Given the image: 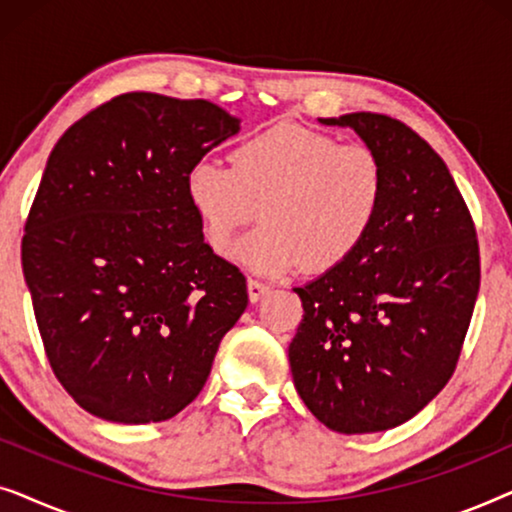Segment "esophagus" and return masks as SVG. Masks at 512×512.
<instances>
[{"label": "esophagus", "instance_id": "1", "mask_svg": "<svg viewBox=\"0 0 512 512\" xmlns=\"http://www.w3.org/2000/svg\"><path fill=\"white\" fill-rule=\"evenodd\" d=\"M247 291H249V300L251 303H258L263 296H268L270 286L265 282H258V279H249L247 282Z\"/></svg>", "mask_w": 512, "mask_h": 512}]
</instances>
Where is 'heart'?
<instances>
[{
    "label": "heart",
    "instance_id": "obj_1",
    "mask_svg": "<svg viewBox=\"0 0 512 512\" xmlns=\"http://www.w3.org/2000/svg\"><path fill=\"white\" fill-rule=\"evenodd\" d=\"M184 191L209 249L223 254L237 230L261 214L265 223L235 249L237 263L261 275H286L305 263L326 272L347 263L373 233L387 170L366 144H340L328 132L282 121L244 137L230 165L193 163Z\"/></svg>",
    "mask_w": 512,
    "mask_h": 512
}]
</instances>
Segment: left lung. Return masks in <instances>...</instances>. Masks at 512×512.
I'll return each mask as SVG.
<instances>
[{"mask_svg":"<svg viewBox=\"0 0 512 512\" xmlns=\"http://www.w3.org/2000/svg\"><path fill=\"white\" fill-rule=\"evenodd\" d=\"M352 128L387 170L373 233L338 268L293 289L303 321L289 345L293 384L338 433L408 422L457 368L480 289L475 223L443 158L408 125L356 111Z\"/></svg>","mask_w":512,"mask_h":512,"instance_id":"8db88e82","label":"left lung"}]
</instances>
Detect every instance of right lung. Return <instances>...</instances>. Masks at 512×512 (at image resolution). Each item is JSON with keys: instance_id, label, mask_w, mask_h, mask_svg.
Returning a JSON list of instances; mask_svg holds the SVG:
<instances>
[{"instance_id": "add662e5", "label": "right lung", "mask_w": 512, "mask_h": 512, "mask_svg": "<svg viewBox=\"0 0 512 512\" xmlns=\"http://www.w3.org/2000/svg\"><path fill=\"white\" fill-rule=\"evenodd\" d=\"M237 130L207 100L125 93L79 118L48 156L23 275L48 363L90 415H177L247 310V279L202 240L184 191L188 167Z\"/></svg>"}]
</instances>
